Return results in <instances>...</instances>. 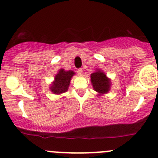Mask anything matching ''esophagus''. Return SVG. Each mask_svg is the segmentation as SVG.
<instances>
[{"label": "esophagus", "instance_id": "esophagus-1", "mask_svg": "<svg viewBox=\"0 0 158 158\" xmlns=\"http://www.w3.org/2000/svg\"><path fill=\"white\" fill-rule=\"evenodd\" d=\"M77 74L79 75V76H82V74H83V70H82L81 68V69H78V70H77Z\"/></svg>", "mask_w": 158, "mask_h": 158}]
</instances>
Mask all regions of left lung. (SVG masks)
<instances>
[{"label":"left lung","mask_w":158,"mask_h":158,"mask_svg":"<svg viewBox=\"0 0 158 158\" xmlns=\"http://www.w3.org/2000/svg\"><path fill=\"white\" fill-rule=\"evenodd\" d=\"M91 81L93 88L98 93V95L106 94L110 90V79L106 77V74L101 70H96L91 74Z\"/></svg>","instance_id":"obj_1"}]
</instances>
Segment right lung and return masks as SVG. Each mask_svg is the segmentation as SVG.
Returning a JSON list of instances; mask_svg holds the SVG:
<instances>
[{
	"instance_id": "1",
	"label": "right lung",
	"mask_w": 158,
	"mask_h": 158,
	"mask_svg": "<svg viewBox=\"0 0 158 158\" xmlns=\"http://www.w3.org/2000/svg\"><path fill=\"white\" fill-rule=\"evenodd\" d=\"M75 74L72 70H64L60 69L58 71V73L55 76L53 82L50 86V91L53 94H59L66 92L68 90L71 77Z\"/></svg>"
}]
</instances>
